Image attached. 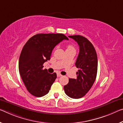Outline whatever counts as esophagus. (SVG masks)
I'll return each instance as SVG.
<instances>
[{
    "mask_svg": "<svg viewBox=\"0 0 123 123\" xmlns=\"http://www.w3.org/2000/svg\"><path fill=\"white\" fill-rule=\"evenodd\" d=\"M57 77H62V75L61 74H60V73H57Z\"/></svg>",
    "mask_w": 123,
    "mask_h": 123,
    "instance_id": "obj_1",
    "label": "esophagus"
}]
</instances>
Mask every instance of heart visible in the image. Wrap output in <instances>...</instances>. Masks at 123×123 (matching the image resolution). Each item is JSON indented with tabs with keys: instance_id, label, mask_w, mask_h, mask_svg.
Instances as JSON below:
<instances>
[{
	"instance_id": "heart-1",
	"label": "heart",
	"mask_w": 123,
	"mask_h": 123,
	"mask_svg": "<svg viewBox=\"0 0 123 123\" xmlns=\"http://www.w3.org/2000/svg\"><path fill=\"white\" fill-rule=\"evenodd\" d=\"M70 49H74V47L72 45H67V50H70Z\"/></svg>"
}]
</instances>
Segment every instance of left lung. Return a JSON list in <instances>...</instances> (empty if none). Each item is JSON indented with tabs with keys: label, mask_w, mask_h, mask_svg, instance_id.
Listing matches in <instances>:
<instances>
[{
	"label": "left lung",
	"mask_w": 123,
	"mask_h": 123,
	"mask_svg": "<svg viewBox=\"0 0 123 123\" xmlns=\"http://www.w3.org/2000/svg\"><path fill=\"white\" fill-rule=\"evenodd\" d=\"M77 42L79 52L75 65L79 69L77 78L69 79L64 86L66 94L72 98H80L85 96L94 83L97 72V56L91 43L79 35L68 36Z\"/></svg>",
	"instance_id": "8db88e82"
}]
</instances>
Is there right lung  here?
I'll use <instances>...</instances> for the list:
<instances>
[{
	"label": "right lung",
	"instance_id": "right-lung-1",
	"mask_svg": "<svg viewBox=\"0 0 123 123\" xmlns=\"http://www.w3.org/2000/svg\"><path fill=\"white\" fill-rule=\"evenodd\" d=\"M63 40H68L63 34H37L23 46L19 58V72L27 90L33 96L42 97L49 92L57 75L43 69V64L50 60L54 48Z\"/></svg>",
	"mask_w": 123,
	"mask_h": 123
}]
</instances>
